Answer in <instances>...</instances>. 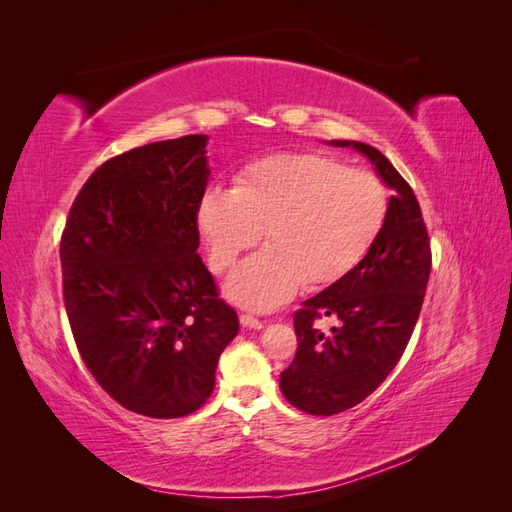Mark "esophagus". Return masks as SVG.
I'll use <instances>...</instances> for the list:
<instances>
[{"label":"esophagus","mask_w":512,"mask_h":512,"mask_svg":"<svg viewBox=\"0 0 512 512\" xmlns=\"http://www.w3.org/2000/svg\"><path fill=\"white\" fill-rule=\"evenodd\" d=\"M239 321H242V325L248 330H262L264 328V321H259L257 317H253V314H242Z\"/></svg>","instance_id":"34e87169"}]
</instances>
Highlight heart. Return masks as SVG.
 <instances>
[{
	"label": "heart",
	"mask_w": 512,
	"mask_h": 512,
	"mask_svg": "<svg viewBox=\"0 0 512 512\" xmlns=\"http://www.w3.org/2000/svg\"><path fill=\"white\" fill-rule=\"evenodd\" d=\"M387 189L376 173L347 169L321 154L253 160L231 191L211 189L198 204V233L217 273L259 237L264 250L226 281V297L250 310H275L301 288L345 277L363 262L387 217Z\"/></svg>",
	"instance_id": "1"
}]
</instances>
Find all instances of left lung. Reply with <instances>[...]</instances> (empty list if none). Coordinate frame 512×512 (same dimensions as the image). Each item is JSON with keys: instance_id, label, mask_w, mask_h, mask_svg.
Returning <instances> with one entry per match:
<instances>
[{"instance_id": "1", "label": "left lung", "mask_w": 512, "mask_h": 512, "mask_svg": "<svg viewBox=\"0 0 512 512\" xmlns=\"http://www.w3.org/2000/svg\"><path fill=\"white\" fill-rule=\"evenodd\" d=\"M330 145L363 154L394 195L363 262L303 301L295 314L299 347L295 361L281 372L279 387L290 405L312 416L352 409L389 376L416 328L431 273L427 226L405 178L372 145L356 140H330ZM321 316L340 321L330 335L313 328Z\"/></svg>"}]
</instances>
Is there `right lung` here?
<instances>
[{"instance_id": "right-lung-1", "label": "right lung", "mask_w": 512, "mask_h": 512, "mask_svg": "<svg viewBox=\"0 0 512 512\" xmlns=\"http://www.w3.org/2000/svg\"><path fill=\"white\" fill-rule=\"evenodd\" d=\"M206 143L204 134L160 140L103 162L61 237L63 301L83 363L140 416L200 409L239 332L198 255Z\"/></svg>"}]
</instances>
